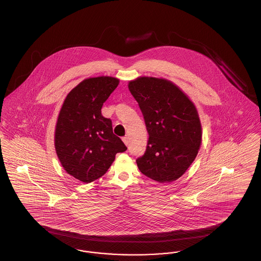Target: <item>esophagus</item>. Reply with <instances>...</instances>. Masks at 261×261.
Wrapping results in <instances>:
<instances>
[{
	"mask_svg": "<svg viewBox=\"0 0 261 261\" xmlns=\"http://www.w3.org/2000/svg\"><path fill=\"white\" fill-rule=\"evenodd\" d=\"M122 141L124 142V144L126 145V146H128V145H129V137H123V138H122Z\"/></svg>",
	"mask_w": 261,
	"mask_h": 261,
	"instance_id": "34e87169",
	"label": "esophagus"
}]
</instances>
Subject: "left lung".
I'll return each mask as SVG.
<instances>
[{
    "mask_svg": "<svg viewBox=\"0 0 261 261\" xmlns=\"http://www.w3.org/2000/svg\"><path fill=\"white\" fill-rule=\"evenodd\" d=\"M128 88L139 103L149 136L144 155L137 159L140 171L160 183L177 180L195 161L201 144L196 107L166 79L139 77Z\"/></svg>",
    "mask_w": 261,
    "mask_h": 261,
    "instance_id": "left-lung-1",
    "label": "left lung"
}]
</instances>
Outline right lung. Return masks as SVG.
Listing matches in <instances>:
<instances>
[{
  "mask_svg": "<svg viewBox=\"0 0 261 261\" xmlns=\"http://www.w3.org/2000/svg\"><path fill=\"white\" fill-rule=\"evenodd\" d=\"M119 80L99 76L88 78L73 88L63 101L55 132V148L64 170L77 180L90 183L108 171L117 152L127 148L112 132V120L101 107Z\"/></svg>",
  "mask_w": 261,
  "mask_h": 261,
  "instance_id": "right-lung-1",
  "label": "right lung"
}]
</instances>
